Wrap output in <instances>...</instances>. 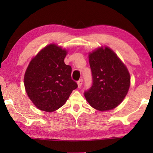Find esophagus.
<instances>
[{"label": "esophagus", "instance_id": "1", "mask_svg": "<svg viewBox=\"0 0 153 153\" xmlns=\"http://www.w3.org/2000/svg\"><path fill=\"white\" fill-rule=\"evenodd\" d=\"M82 83H83V79H80L79 80V81H77V86H78L79 88L80 87L82 86Z\"/></svg>", "mask_w": 153, "mask_h": 153}]
</instances>
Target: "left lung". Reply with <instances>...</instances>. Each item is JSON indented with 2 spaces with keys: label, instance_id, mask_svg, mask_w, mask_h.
<instances>
[{
  "label": "left lung",
  "instance_id": "1",
  "mask_svg": "<svg viewBox=\"0 0 153 153\" xmlns=\"http://www.w3.org/2000/svg\"><path fill=\"white\" fill-rule=\"evenodd\" d=\"M92 85L84 93L91 107L105 111L120 104L128 94L130 76L126 66L108 47L89 54Z\"/></svg>",
  "mask_w": 153,
  "mask_h": 153
}]
</instances>
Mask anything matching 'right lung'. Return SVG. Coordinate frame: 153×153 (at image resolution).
I'll return each mask as SVG.
<instances>
[{"instance_id":"obj_1","label":"right lung","mask_w":153,"mask_h":153,"mask_svg":"<svg viewBox=\"0 0 153 153\" xmlns=\"http://www.w3.org/2000/svg\"><path fill=\"white\" fill-rule=\"evenodd\" d=\"M66 55L65 49L51 44L30 61L24 76L25 88L38 109L57 110L77 88L71 79V67L64 62Z\"/></svg>"}]
</instances>
